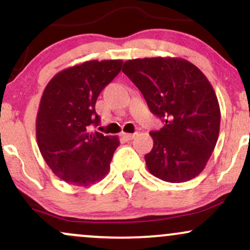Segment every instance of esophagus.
Returning a JSON list of instances; mask_svg holds the SVG:
<instances>
[{
	"label": "esophagus",
	"mask_w": 250,
	"mask_h": 250,
	"mask_svg": "<svg viewBox=\"0 0 250 250\" xmlns=\"http://www.w3.org/2000/svg\"><path fill=\"white\" fill-rule=\"evenodd\" d=\"M135 135L136 134H128V133H123L122 134V137L125 140H127V141H130V140H133L135 137Z\"/></svg>",
	"instance_id": "esophagus-1"
}]
</instances>
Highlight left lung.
Here are the masks:
<instances>
[{
	"instance_id": "1",
	"label": "left lung",
	"mask_w": 250,
	"mask_h": 250,
	"mask_svg": "<svg viewBox=\"0 0 250 250\" xmlns=\"http://www.w3.org/2000/svg\"><path fill=\"white\" fill-rule=\"evenodd\" d=\"M122 71L166 123L150 131L154 146L145 156L148 170L166 182L194 179L219 139L220 105L210 82L196 65L177 57L129 60Z\"/></svg>"
}]
</instances>
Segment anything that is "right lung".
<instances>
[{
	"label": "right lung",
	"mask_w": 250,
	"mask_h": 250,
	"mask_svg": "<svg viewBox=\"0 0 250 250\" xmlns=\"http://www.w3.org/2000/svg\"><path fill=\"white\" fill-rule=\"evenodd\" d=\"M121 60L87 61L57 73L45 87L36 117L37 146L57 177L79 187L99 182L120 141L89 127L100 123L95 103L121 70Z\"/></svg>",
	"instance_id": "obj_1"
}]
</instances>
